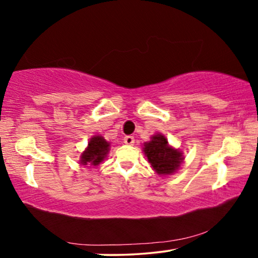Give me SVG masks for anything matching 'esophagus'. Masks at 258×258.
<instances>
[{"label":"esophagus","mask_w":258,"mask_h":258,"mask_svg":"<svg viewBox=\"0 0 258 258\" xmlns=\"http://www.w3.org/2000/svg\"><path fill=\"white\" fill-rule=\"evenodd\" d=\"M123 141H124V143L126 145H133L134 143H135V138H134L133 136H125Z\"/></svg>","instance_id":"1"}]
</instances>
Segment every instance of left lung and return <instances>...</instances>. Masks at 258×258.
<instances>
[{"instance_id":"1","label":"left lung","mask_w":258,"mask_h":258,"mask_svg":"<svg viewBox=\"0 0 258 258\" xmlns=\"http://www.w3.org/2000/svg\"><path fill=\"white\" fill-rule=\"evenodd\" d=\"M144 154L158 174L173 173L184 160L181 152L169 147L167 140L162 135L152 136L151 141L144 144Z\"/></svg>"}]
</instances>
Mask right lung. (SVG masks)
Here are the masks:
<instances>
[{
    "label": "right lung",
    "mask_w": 258,
    "mask_h": 258,
    "mask_svg": "<svg viewBox=\"0 0 258 258\" xmlns=\"http://www.w3.org/2000/svg\"><path fill=\"white\" fill-rule=\"evenodd\" d=\"M109 150V143L101 136H94L89 141L86 151L81 155V164L87 165L91 163L92 165H99Z\"/></svg>",
    "instance_id": "1"
}]
</instances>
